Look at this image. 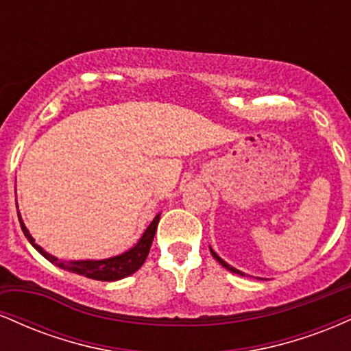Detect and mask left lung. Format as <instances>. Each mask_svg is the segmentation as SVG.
Returning <instances> with one entry per match:
<instances>
[{"mask_svg":"<svg viewBox=\"0 0 351 351\" xmlns=\"http://www.w3.org/2000/svg\"><path fill=\"white\" fill-rule=\"evenodd\" d=\"M209 251H211V254H213V257H215V259L217 261V263H219L221 265H223V267H226V269H228V271H231V272H234V274H239V276H244V272L237 271V269H234V267H232V265H229L228 263H224V261H223V259H221V257H219V256H217V254H216L215 251H213V249H211V247H209Z\"/></svg>","mask_w":351,"mask_h":351,"instance_id":"left-lung-1","label":"left lung"}]
</instances>
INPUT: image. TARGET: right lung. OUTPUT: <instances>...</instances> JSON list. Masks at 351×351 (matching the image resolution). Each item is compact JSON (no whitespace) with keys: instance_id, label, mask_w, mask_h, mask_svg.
<instances>
[{"instance_id":"obj_1","label":"right lung","mask_w":351,"mask_h":351,"mask_svg":"<svg viewBox=\"0 0 351 351\" xmlns=\"http://www.w3.org/2000/svg\"><path fill=\"white\" fill-rule=\"evenodd\" d=\"M18 217H19V224H21L24 236H26L27 241L34 245L36 251L41 254V256L46 257L49 263L58 265L60 269H64V271L79 274V276L88 277V279L106 280V282L123 279V277L132 276V274L136 272L140 267H142L145 259H147L148 252H150L153 237H155L156 226H158V221H160V215H156L155 219L150 223V226L147 228V231L143 232V236L140 237L138 243H136L132 249H128L127 252L120 254V256L108 257V259H102V261H60L58 257L52 256V254L44 251L41 245L34 243L33 236L29 234V231H27L26 226H24L19 213H18Z\"/></svg>"}]
</instances>
